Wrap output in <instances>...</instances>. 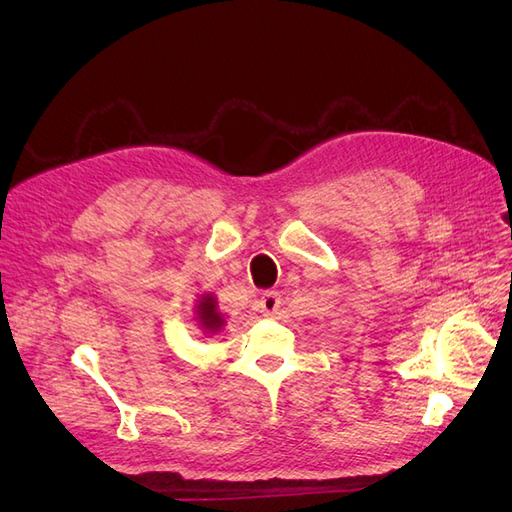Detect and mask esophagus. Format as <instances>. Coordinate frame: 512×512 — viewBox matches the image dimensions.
<instances>
[{"instance_id": "1", "label": "esophagus", "mask_w": 512, "mask_h": 512, "mask_svg": "<svg viewBox=\"0 0 512 512\" xmlns=\"http://www.w3.org/2000/svg\"><path fill=\"white\" fill-rule=\"evenodd\" d=\"M258 305H260V312H262V316H273L277 309L282 307V297H280V292H275V290H269V292H265L260 297V301H258Z\"/></svg>"}]
</instances>
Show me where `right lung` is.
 <instances>
[{
	"instance_id": "1",
	"label": "right lung",
	"mask_w": 512,
	"mask_h": 512,
	"mask_svg": "<svg viewBox=\"0 0 512 512\" xmlns=\"http://www.w3.org/2000/svg\"><path fill=\"white\" fill-rule=\"evenodd\" d=\"M198 318H200V327L209 329V331H218L222 327V316L215 312V299L213 297H203L198 305Z\"/></svg>"
}]
</instances>
